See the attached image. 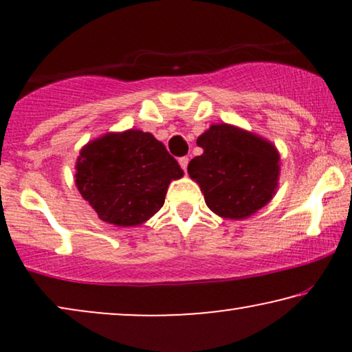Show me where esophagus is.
<instances>
[{
    "label": "esophagus",
    "instance_id": "esophagus-1",
    "mask_svg": "<svg viewBox=\"0 0 352 352\" xmlns=\"http://www.w3.org/2000/svg\"><path fill=\"white\" fill-rule=\"evenodd\" d=\"M179 165L182 170H184V173H187V165H189V158L187 157H181L179 158Z\"/></svg>",
    "mask_w": 352,
    "mask_h": 352
}]
</instances>
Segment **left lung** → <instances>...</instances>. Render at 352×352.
Wrapping results in <instances>:
<instances>
[{
	"instance_id": "1",
	"label": "left lung",
	"mask_w": 352,
	"mask_h": 352,
	"mask_svg": "<svg viewBox=\"0 0 352 352\" xmlns=\"http://www.w3.org/2000/svg\"><path fill=\"white\" fill-rule=\"evenodd\" d=\"M204 153L187 173L200 186L208 208L224 219H245L276 195L280 155L254 133L228 123L211 124L197 139Z\"/></svg>"
}]
</instances>
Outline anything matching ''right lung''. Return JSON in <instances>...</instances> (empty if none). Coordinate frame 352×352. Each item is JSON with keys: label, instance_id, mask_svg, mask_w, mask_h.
Masks as SVG:
<instances>
[{"label": "right lung", "instance_id": "1", "mask_svg": "<svg viewBox=\"0 0 352 352\" xmlns=\"http://www.w3.org/2000/svg\"><path fill=\"white\" fill-rule=\"evenodd\" d=\"M75 184L98 216L118 228L151 219L165 204L168 186L184 171L151 133H107L76 158Z\"/></svg>", "mask_w": 352, "mask_h": 352}]
</instances>
